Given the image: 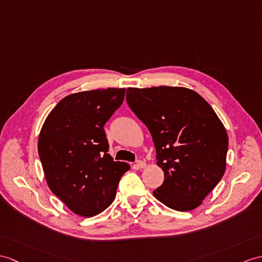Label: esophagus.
Masks as SVG:
<instances>
[{"label": "esophagus", "instance_id": "esophagus-1", "mask_svg": "<svg viewBox=\"0 0 262 262\" xmlns=\"http://www.w3.org/2000/svg\"><path fill=\"white\" fill-rule=\"evenodd\" d=\"M146 166V163L144 162V161H137L136 162V164H135V167L137 168V169H139V168H144Z\"/></svg>", "mask_w": 262, "mask_h": 262}]
</instances>
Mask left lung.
I'll return each mask as SVG.
<instances>
[{
  "label": "left lung",
  "mask_w": 262,
  "mask_h": 262,
  "mask_svg": "<svg viewBox=\"0 0 262 262\" xmlns=\"http://www.w3.org/2000/svg\"><path fill=\"white\" fill-rule=\"evenodd\" d=\"M126 100L147 127L164 172L154 196L176 211H191L226 172L229 138L220 118L194 90L127 88Z\"/></svg>",
  "instance_id": "left-lung-1"
}]
</instances>
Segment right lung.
<instances>
[{
    "mask_svg": "<svg viewBox=\"0 0 262 262\" xmlns=\"http://www.w3.org/2000/svg\"><path fill=\"white\" fill-rule=\"evenodd\" d=\"M125 88L71 94L48 115L38 150L47 184L74 213L90 217L116 196L130 166L114 162L103 126L124 101Z\"/></svg>",
    "mask_w": 262,
    "mask_h": 262,
    "instance_id": "obj_1",
    "label": "right lung"
}]
</instances>
